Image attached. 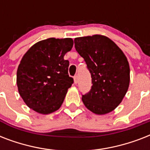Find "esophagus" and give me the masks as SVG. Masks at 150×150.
Returning a JSON list of instances; mask_svg holds the SVG:
<instances>
[{"instance_id": "34e87169", "label": "esophagus", "mask_w": 150, "mask_h": 150, "mask_svg": "<svg viewBox=\"0 0 150 150\" xmlns=\"http://www.w3.org/2000/svg\"><path fill=\"white\" fill-rule=\"evenodd\" d=\"M78 82H79V80H78V76L77 75H75V76H74V82H75V84H77Z\"/></svg>"}]
</instances>
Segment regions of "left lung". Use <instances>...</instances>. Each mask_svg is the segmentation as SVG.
Returning <instances> with one entry per match:
<instances>
[{"mask_svg": "<svg viewBox=\"0 0 150 150\" xmlns=\"http://www.w3.org/2000/svg\"><path fill=\"white\" fill-rule=\"evenodd\" d=\"M75 47L91 73L92 88L82 95L87 109L96 114H108L121 103L130 83L128 59L118 46L103 35L77 37Z\"/></svg>", "mask_w": 150, "mask_h": 150, "instance_id": "left-lung-1", "label": "left lung"}]
</instances>
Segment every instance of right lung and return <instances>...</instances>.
<instances>
[{"instance_id":"1","label":"right lung","mask_w":150,"mask_h":150,"mask_svg":"<svg viewBox=\"0 0 150 150\" xmlns=\"http://www.w3.org/2000/svg\"><path fill=\"white\" fill-rule=\"evenodd\" d=\"M71 38L39 41L22 57L18 67L19 95L39 114H48L61 107L73 79L68 73L69 61L64 57L73 47Z\"/></svg>"}]
</instances>
